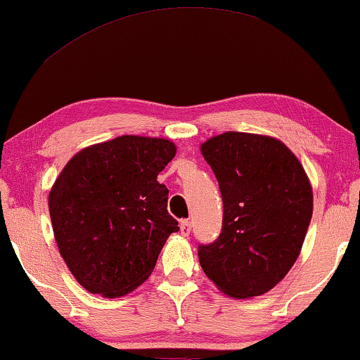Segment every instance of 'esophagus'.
<instances>
[{"label":"esophagus","mask_w":360,"mask_h":360,"mask_svg":"<svg viewBox=\"0 0 360 360\" xmlns=\"http://www.w3.org/2000/svg\"><path fill=\"white\" fill-rule=\"evenodd\" d=\"M190 231H192V222L187 221V219H181L180 221V232L184 236H190Z\"/></svg>","instance_id":"1"}]
</instances>
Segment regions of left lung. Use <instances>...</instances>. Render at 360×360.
Returning <instances> with one entry per match:
<instances>
[{
	"label": "left lung",
	"mask_w": 360,
	"mask_h": 360,
	"mask_svg": "<svg viewBox=\"0 0 360 360\" xmlns=\"http://www.w3.org/2000/svg\"><path fill=\"white\" fill-rule=\"evenodd\" d=\"M221 188V236L198 246L209 280L234 298L280 283L302 251L314 193L298 158L280 139L227 131L200 146Z\"/></svg>",
	"instance_id": "obj_1"
}]
</instances>
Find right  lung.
Here are the masks:
<instances>
[{"mask_svg": "<svg viewBox=\"0 0 360 360\" xmlns=\"http://www.w3.org/2000/svg\"><path fill=\"white\" fill-rule=\"evenodd\" d=\"M176 148L162 138L126 136L84 148L55 180L49 209L55 240L79 285L122 297L155 269L179 222L168 214L158 173Z\"/></svg>", "mask_w": 360, "mask_h": 360, "instance_id": "obj_1", "label": "right lung"}]
</instances>
